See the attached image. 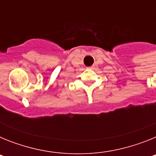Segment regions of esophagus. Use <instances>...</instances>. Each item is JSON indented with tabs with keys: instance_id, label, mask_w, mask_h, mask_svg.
<instances>
[{
	"instance_id": "obj_1",
	"label": "esophagus",
	"mask_w": 156,
	"mask_h": 156,
	"mask_svg": "<svg viewBox=\"0 0 156 156\" xmlns=\"http://www.w3.org/2000/svg\"><path fill=\"white\" fill-rule=\"evenodd\" d=\"M88 69H91L92 67H88Z\"/></svg>"
}]
</instances>
